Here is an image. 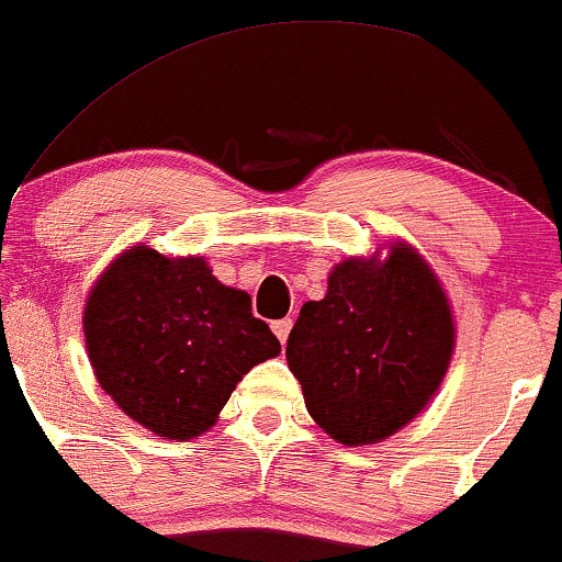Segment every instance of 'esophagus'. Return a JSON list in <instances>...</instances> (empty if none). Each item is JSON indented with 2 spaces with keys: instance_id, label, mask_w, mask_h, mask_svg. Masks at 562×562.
I'll return each mask as SVG.
<instances>
[{
  "instance_id": "34e87169",
  "label": "esophagus",
  "mask_w": 562,
  "mask_h": 562,
  "mask_svg": "<svg viewBox=\"0 0 562 562\" xmlns=\"http://www.w3.org/2000/svg\"><path fill=\"white\" fill-rule=\"evenodd\" d=\"M292 318H281V321H273L270 323V328H273V334L279 336V341L281 345H286V339H289V331H292Z\"/></svg>"
}]
</instances>
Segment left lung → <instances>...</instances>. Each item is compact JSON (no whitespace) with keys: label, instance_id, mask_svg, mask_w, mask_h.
Masks as SVG:
<instances>
[{"label":"left lung","instance_id":"8db88e82","mask_svg":"<svg viewBox=\"0 0 562 562\" xmlns=\"http://www.w3.org/2000/svg\"><path fill=\"white\" fill-rule=\"evenodd\" d=\"M454 347L437 276L405 244L384 262L347 260L321 302H305L286 341L307 413L349 447L392 437L426 407Z\"/></svg>","mask_w":562,"mask_h":562}]
</instances>
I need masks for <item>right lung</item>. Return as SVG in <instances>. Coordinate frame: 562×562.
Listing matches in <instances>:
<instances>
[{
	"instance_id": "add662e5",
	"label": "right lung",
	"mask_w": 562,
	"mask_h": 562,
	"mask_svg": "<svg viewBox=\"0 0 562 562\" xmlns=\"http://www.w3.org/2000/svg\"><path fill=\"white\" fill-rule=\"evenodd\" d=\"M83 334L104 392L168 439L207 431L241 375L281 352L247 292L223 286L202 257L168 260L147 247L104 270Z\"/></svg>"
}]
</instances>
